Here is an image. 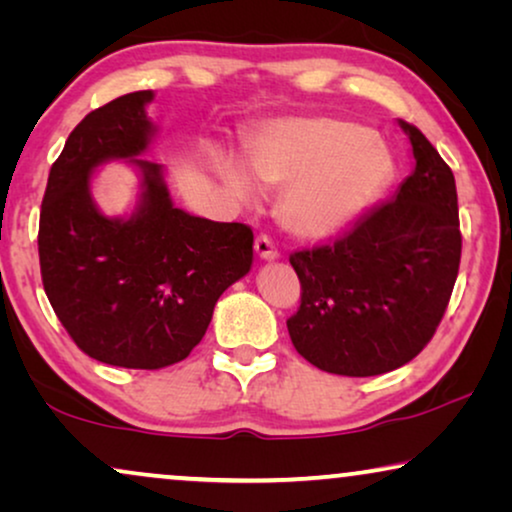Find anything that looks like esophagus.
<instances>
[{"label": "esophagus", "mask_w": 512, "mask_h": 512, "mask_svg": "<svg viewBox=\"0 0 512 512\" xmlns=\"http://www.w3.org/2000/svg\"><path fill=\"white\" fill-rule=\"evenodd\" d=\"M254 247H256V254L265 258V261H275V258H279V249L275 247V242H272L270 235H258Z\"/></svg>", "instance_id": "1"}]
</instances>
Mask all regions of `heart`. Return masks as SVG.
<instances>
[{
  "label": "heart",
  "mask_w": 512,
  "mask_h": 512,
  "mask_svg": "<svg viewBox=\"0 0 512 512\" xmlns=\"http://www.w3.org/2000/svg\"><path fill=\"white\" fill-rule=\"evenodd\" d=\"M258 181L286 188L284 226L305 240H324L354 226L380 200L394 177V160L380 139L338 118H286L270 123L247 144ZM221 177L237 198H256L249 172L219 158Z\"/></svg>",
  "instance_id": "obj_1"
}]
</instances>
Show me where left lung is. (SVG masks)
I'll return each instance as SVG.
<instances>
[{
    "label": "left lung",
    "instance_id": "obj_1",
    "mask_svg": "<svg viewBox=\"0 0 512 512\" xmlns=\"http://www.w3.org/2000/svg\"><path fill=\"white\" fill-rule=\"evenodd\" d=\"M401 128L417 165L394 198L335 242L289 256L300 305L286 328L296 352L326 373L370 377L405 366L431 342L457 282L454 174L419 128Z\"/></svg>",
    "mask_w": 512,
    "mask_h": 512
}]
</instances>
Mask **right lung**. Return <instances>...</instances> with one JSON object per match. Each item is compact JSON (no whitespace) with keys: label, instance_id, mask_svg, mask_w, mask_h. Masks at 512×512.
I'll use <instances>...</instances> for the list:
<instances>
[{"label":"right lung","instance_id":"right-lung-1","mask_svg":"<svg viewBox=\"0 0 512 512\" xmlns=\"http://www.w3.org/2000/svg\"><path fill=\"white\" fill-rule=\"evenodd\" d=\"M151 100V90L116 97L69 132L39 214L41 282L60 324L90 359L135 370L184 361L254 258V230L177 209L163 167L135 158L153 135ZM111 157H132L145 174L130 220L89 200V172Z\"/></svg>","mask_w":512,"mask_h":512}]
</instances>
